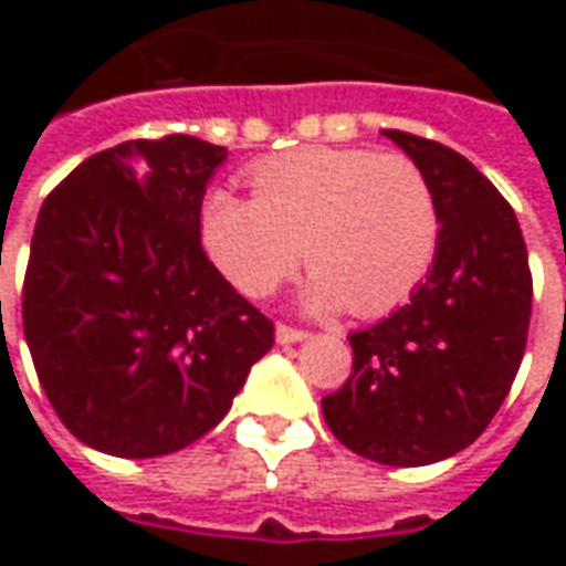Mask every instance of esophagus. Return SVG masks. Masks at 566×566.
Wrapping results in <instances>:
<instances>
[{
	"instance_id": "34e87169",
	"label": "esophagus",
	"mask_w": 566,
	"mask_h": 566,
	"mask_svg": "<svg viewBox=\"0 0 566 566\" xmlns=\"http://www.w3.org/2000/svg\"><path fill=\"white\" fill-rule=\"evenodd\" d=\"M306 336H308L306 331H300V327H291V324H279V327H275V339H279L282 345L303 343Z\"/></svg>"
}]
</instances>
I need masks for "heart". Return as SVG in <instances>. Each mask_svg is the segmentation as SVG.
<instances>
[{"label":"heart","instance_id":"1","mask_svg":"<svg viewBox=\"0 0 566 566\" xmlns=\"http://www.w3.org/2000/svg\"><path fill=\"white\" fill-rule=\"evenodd\" d=\"M254 197L214 187L199 235L214 266L248 296H270L306 263L308 306L376 318L403 303L439 248L433 187L403 154L306 148L251 169Z\"/></svg>","mask_w":566,"mask_h":566}]
</instances>
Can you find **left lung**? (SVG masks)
Segmentation results:
<instances>
[{
	"label": "left lung",
	"mask_w": 566,
	"mask_h": 566,
	"mask_svg": "<svg viewBox=\"0 0 566 566\" xmlns=\"http://www.w3.org/2000/svg\"><path fill=\"white\" fill-rule=\"evenodd\" d=\"M385 136L433 187L437 258L406 306L348 336L352 376L321 409L360 458L424 467L467 449L497 416L522 367L534 279L515 211L473 163L403 129Z\"/></svg>",
	"instance_id": "8db88e82"
}]
</instances>
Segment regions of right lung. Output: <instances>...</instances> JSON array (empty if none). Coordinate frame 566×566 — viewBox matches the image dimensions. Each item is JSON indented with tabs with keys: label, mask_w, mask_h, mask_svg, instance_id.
<instances>
[{
	"label": "right lung",
	"mask_w": 566,
	"mask_h": 566,
	"mask_svg": "<svg viewBox=\"0 0 566 566\" xmlns=\"http://www.w3.org/2000/svg\"><path fill=\"white\" fill-rule=\"evenodd\" d=\"M227 148L120 142L48 193L23 279V333L72 437L160 458L218 424L272 321L235 294L199 239V202Z\"/></svg>",
	"instance_id": "obj_1"
}]
</instances>
